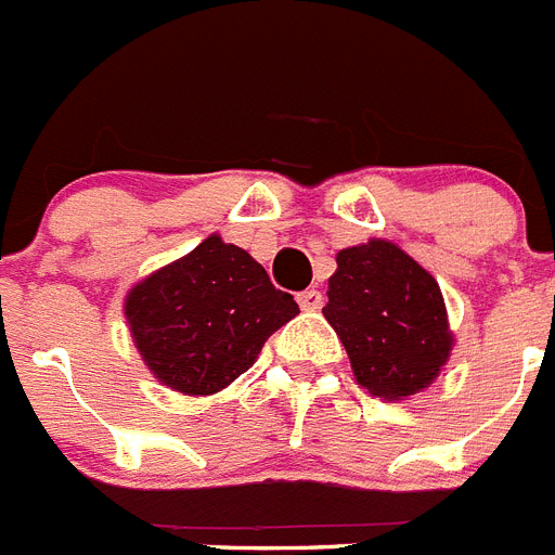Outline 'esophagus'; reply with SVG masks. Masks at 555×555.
I'll list each match as a JSON object with an SVG mask.
<instances>
[{"label": "esophagus", "mask_w": 555, "mask_h": 555, "mask_svg": "<svg viewBox=\"0 0 555 555\" xmlns=\"http://www.w3.org/2000/svg\"><path fill=\"white\" fill-rule=\"evenodd\" d=\"M296 301H299L301 310H319L324 305V296L322 291H301Z\"/></svg>", "instance_id": "34e87169"}]
</instances>
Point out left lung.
Here are the masks:
<instances>
[{
	"instance_id": "8db88e82",
	"label": "left lung",
	"mask_w": 555,
	"mask_h": 555,
	"mask_svg": "<svg viewBox=\"0 0 555 555\" xmlns=\"http://www.w3.org/2000/svg\"><path fill=\"white\" fill-rule=\"evenodd\" d=\"M322 313L356 382L387 402L434 385L453 350L436 279L385 238L339 250Z\"/></svg>"
}]
</instances>
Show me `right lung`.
<instances>
[{
	"mask_svg": "<svg viewBox=\"0 0 555 555\" xmlns=\"http://www.w3.org/2000/svg\"><path fill=\"white\" fill-rule=\"evenodd\" d=\"M296 313L291 293L276 291L254 256L216 233L125 299L130 336L151 373L188 396H210L238 379Z\"/></svg>",
	"mask_w": 555,
	"mask_h": 555,
	"instance_id": "1",
	"label": "right lung"
}]
</instances>
